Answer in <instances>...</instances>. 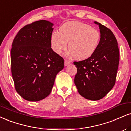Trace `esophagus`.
Segmentation results:
<instances>
[{"label":"esophagus","mask_w":131,"mask_h":131,"mask_svg":"<svg viewBox=\"0 0 131 131\" xmlns=\"http://www.w3.org/2000/svg\"><path fill=\"white\" fill-rule=\"evenodd\" d=\"M69 64H70V61L68 60H64V66L68 65Z\"/></svg>","instance_id":"esophagus-1"}]
</instances>
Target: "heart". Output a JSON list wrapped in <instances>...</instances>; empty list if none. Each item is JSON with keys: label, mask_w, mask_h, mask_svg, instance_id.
<instances>
[{"label": "heart", "mask_w": 131, "mask_h": 131, "mask_svg": "<svg viewBox=\"0 0 131 131\" xmlns=\"http://www.w3.org/2000/svg\"><path fill=\"white\" fill-rule=\"evenodd\" d=\"M100 40V32L91 26L78 21H70L63 24L59 32L52 34L50 43L55 53L61 54L67 47L70 55L76 59L85 60L91 57Z\"/></svg>", "instance_id": "b5f03b06"}]
</instances>
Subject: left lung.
I'll return each mask as SVG.
<instances>
[{
    "mask_svg": "<svg viewBox=\"0 0 131 131\" xmlns=\"http://www.w3.org/2000/svg\"><path fill=\"white\" fill-rule=\"evenodd\" d=\"M99 25L100 40L94 53L84 60L74 61L77 73L74 84L85 99L98 100L104 97L115 84L119 52L116 39L110 29Z\"/></svg>",
    "mask_w": 131,
    "mask_h": 131,
    "instance_id": "left-lung-1",
    "label": "left lung"
}]
</instances>
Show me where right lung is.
I'll list each match as a JSON object with an SVG mask.
<instances>
[{"label":"right lung","mask_w":131,"mask_h":131,"mask_svg":"<svg viewBox=\"0 0 131 131\" xmlns=\"http://www.w3.org/2000/svg\"><path fill=\"white\" fill-rule=\"evenodd\" d=\"M53 24L40 20L21 28L13 39L11 71L16 92L28 101L36 102L50 94L64 59L51 48Z\"/></svg>","instance_id":"1"}]
</instances>
